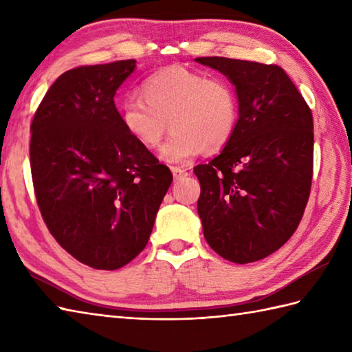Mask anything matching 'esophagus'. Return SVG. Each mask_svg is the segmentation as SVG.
Here are the masks:
<instances>
[{"label":"esophagus","mask_w":352,"mask_h":352,"mask_svg":"<svg viewBox=\"0 0 352 352\" xmlns=\"http://www.w3.org/2000/svg\"><path fill=\"white\" fill-rule=\"evenodd\" d=\"M170 170H172V174H174V178H175V180H180V178H183V177L188 175V170L183 169V168H180V166H172V168H170Z\"/></svg>","instance_id":"34e87169"}]
</instances>
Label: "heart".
I'll list each match as a JSON object with an SVG mask.
<instances>
[{"instance_id":"b5f03b06","label":"heart","mask_w":352,"mask_h":352,"mask_svg":"<svg viewBox=\"0 0 352 352\" xmlns=\"http://www.w3.org/2000/svg\"><path fill=\"white\" fill-rule=\"evenodd\" d=\"M140 95H130L119 107L130 136L148 149L162 144V159L186 163L201 151L214 153L233 138L239 121V100L230 81L207 77L184 66H170L149 76Z\"/></svg>"}]
</instances>
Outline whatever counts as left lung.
<instances>
[{"mask_svg":"<svg viewBox=\"0 0 352 352\" xmlns=\"http://www.w3.org/2000/svg\"><path fill=\"white\" fill-rule=\"evenodd\" d=\"M236 86L239 121L222 153L193 172L207 243L245 265L267 257L300 226L313 177V116L276 65L198 57Z\"/></svg>","mask_w":352,"mask_h":352,"instance_id":"obj_1","label":"left lung"}]
</instances>
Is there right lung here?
I'll use <instances>...</instances> for the list:
<instances>
[{"label": "right lung", "mask_w": 352, "mask_h": 352, "mask_svg": "<svg viewBox=\"0 0 352 352\" xmlns=\"http://www.w3.org/2000/svg\"><path fill=\"white\" fill-rule=\"evenodd\" d=\"M136 60L63 72L37 107L30 166L42 218L74 258L115 271L148 243L172 183L166 164L138 144L113 96Z\"/></svg>", "instance_id": "obj_1"}]
</instances>
